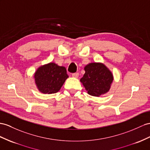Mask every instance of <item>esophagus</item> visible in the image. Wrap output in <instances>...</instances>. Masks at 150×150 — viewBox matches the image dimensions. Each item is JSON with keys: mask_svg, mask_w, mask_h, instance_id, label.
<instances>
[{"mask_svg": "<svg viewBox=\"0 0 150 150\" xmlns=\"http://www.w3.org/2000/svg\"><path fill=\"white\" fill-rule=\"evenodd\" d=\"M72 76L75 78H78L79 77V74L78 73H74V74H72Z\"/></svg>", "mask_w": 150, "mask_h": 150, "instance_id": "34e87169", "label": "esophagus"}]
</instances>
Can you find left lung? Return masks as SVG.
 <instances>
[{"instance_id":"8db88e82","label":"left lung","mask_w":150,"mask_h":150,"mask_svg":"<svg viewBox=\"0 0 150 150\" xmlns=\"http://www.w3.org/2000/svg\"><path fill=\"white\" fill-rule=\"evenodd\" d=\"M86 73L80 82L87 93L93 96H100L109 91L113 80L112 73L104 64L91 63L84 67Z\"/></svg>"}]
</instances>
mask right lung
<instances>
[{
  "label": "right lung",
  "instance_id": "add662e5",
  "mask_svg": "<svg viewBox=\"0 0 150 150\" xmlns=\"http://www.w3.org/2000/svg\"><path fill=\"white\" fill-rule=\"evenodd\" d=\"M68 78L66 68L54 63L41 66L34 74L37 89L42 93L54 94L58 92Z\"/></svg>",
  "mask_w": 150,
  "mask_h": 150
}]
</instances>
